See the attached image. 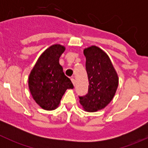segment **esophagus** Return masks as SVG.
Listing matches in <instances>:
<instances>
[{"mask_svg":"<svg viewBox=\"0 0 148 148\" xmlns=\"http://www.w3.org/2000/svg\"><path fill=\"white\" fill-rule=\"evenodd\" d=\"M71 82H72L73 84L75 85V84H76V81H75V79H74V78H71Z\"/></svg>","mask_w":148,"mask_h":148,"instance_id":"1","label":"esophagus"}]
</instances>
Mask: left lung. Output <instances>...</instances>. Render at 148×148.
I'll list each match as a JSON object with an SVG mask.
<instances>
[{
    "instance_id": "8db88e82",
    "label": "left lung",
    "mask_w": 148,
    "mask_h": 148,
    "mask_svg": "<svg viewBox=\"0 0 148 148\" xmlns=\"http://www.w3.org/2000/svg\"><path fill=\"white\" fill-rule=\"evenodd\" d=\"M89 80L88 93L79 97L83 109L94 112L104 109L112 100L119 78L108 55L100 48L92 46L84 49Z\"/></svg>"
}]
</instances>
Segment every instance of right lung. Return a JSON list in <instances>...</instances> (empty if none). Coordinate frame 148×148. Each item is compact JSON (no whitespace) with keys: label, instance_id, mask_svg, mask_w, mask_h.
Returning <instances> with one entry per match:
<instances>
[{"label":"right lung","instance_id":"add662e5","mask_svg":"<svg viewBox=\"0 0 148 148\" xmlns=\"http://www.w3.org/2000/svg\"><path fill=\"white\" fill-rule=\"evenodd\" d=\"M65 47L53 44L46 49L37 60L28 77V87L35 102L42 109L53 110L59 105L67 89H73L59 64Z\"/></svg>","mask_w":148,"mask_h":148}]
</instances>
